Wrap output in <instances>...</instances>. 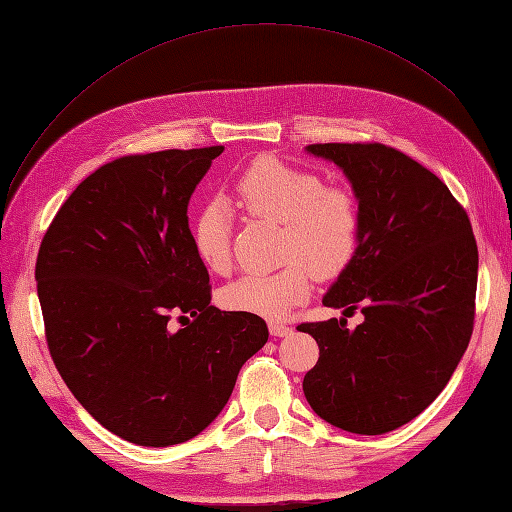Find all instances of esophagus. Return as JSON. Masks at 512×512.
Segmentation results:
<instances>
[{
	"instance_id": "obj_1",
	"label": "esophagus",
	"mask_w": 512,
	"mask_h": 512,
	"mask_svg": "<svg viewBox=\"0 0 512 512\" xmlns=\"http://www.w3.org/2000/svg\"><path fill=\"white\" fill-rule=\"evenodd\" d=\"M269 331L275 337H284V335H288L292 331V327H290V324L282 322V320H269Z\"/></svg>"
}]
</instances>
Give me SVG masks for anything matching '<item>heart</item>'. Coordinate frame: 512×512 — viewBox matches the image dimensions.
Wrapping results in <instances>:
<instances>
[{"label":"heart","mask_w":512,"mask_h":512,"mask_svg":"<svg viewBox=\"0 0 512 512\" xmlns=\"http://www.w3.org/2000/svg\"><path fill=\"white\" fill-rule=\"evenodd\" d=\"M230 198L247 215L282 224L280 260L273 273H245L220 292L228 312L282 318L312 292V277L331 280L352 262L361 237L354 198L327 188L309 170L277 158H256L230 185ZM192 245L211 273H224L232 258L230 213L209 203L192 224Z\"/></svg>","instance_id":"b5f03b06"}]
</instances>
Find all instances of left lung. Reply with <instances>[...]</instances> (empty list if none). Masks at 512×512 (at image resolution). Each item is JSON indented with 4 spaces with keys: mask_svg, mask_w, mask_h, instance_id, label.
I'll return each mask as SVG.
<instances>
[{
    "mask_svg": "<svg viewBox=\"0 0 512 512\" xmlns=\"http://www.w3.org/2000/svg\"><path fill=\"white\" fill-rule=\"evenodd\" d=\"M305 149L344 170L361 215L356 254L322 303L361 307L365 320L299 324L320 348L303 393L327 423L380 436L442 393L470 344L476 239L451 190L406 153L380 143Z\"/></svg>",
    "mask_w": 512,
    "mask_h": 512,
    "instance_id": "8db88e82",
    "label": "left lung"
}]
</instances>
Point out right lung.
<instances>
[{"label": "right lung", "instance_id": "1", "mask_svg": "<svg viewBox=\"0 0 512 512\" xmlns=\"http://www.w3.org/2000/svg\"><path fill=\"white\" fill-rule=\"evenodd\" d=\"M222 151L166 149L100 166L40 243L38 299L59 376L102 427L134 444L198 436L269 339L260 316L211 305L192 245L190 198Z\"/></svg>", "mask_w": 512, "mask_h": 512}]
</instances>
